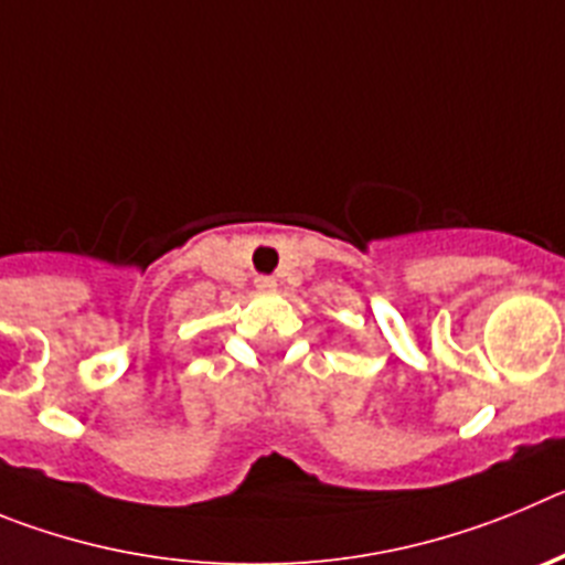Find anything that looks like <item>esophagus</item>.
<instances>
[{
    "label": "esophagus",
    "mask_w": 565,
    "mask_h": 565,
    "mask_svg": "<svg viewBox=\"0 0 565 565\" xmlns=\"http://www.w3.org/2000/svg\"><path fill=\"white\" fill-rule=\"evenodd\" d=\"M256 289H262V292H273V289H276V278H273V276H258L256 278Z\"/></svg>",
    "instance_id": "obj_1"
}]
</instances>
